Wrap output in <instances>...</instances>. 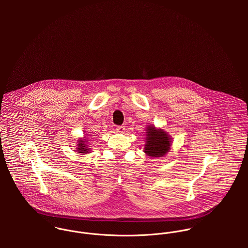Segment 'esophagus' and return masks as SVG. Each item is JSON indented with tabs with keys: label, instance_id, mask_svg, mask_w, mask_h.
<instances>
[{
	"label": "esophagus",
	"instance_id": "1",
	"mask_svg": "<svg viewBox=\"0 0 248 248\" xmlns=\"http://www.w3.org/2000/svg\"><path fill=\"white\" fill-rule=\"evenodd\" d=\"M125 126H117L116 127V131H117V133H119V134H123L124 132H125Z\"/></svg>",
	"mask_w": 248,
	"mask_h": 248
}]
</instances>
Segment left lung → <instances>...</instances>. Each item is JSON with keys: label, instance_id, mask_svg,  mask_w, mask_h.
Segmentation results:
<instances>
[{"label": "left lung", "instance_id": "left-lung-1", "mask_svg": "<svg viewBox=\"0 0 248 248\" xmlns=\"http://www.w3.org/2000/svg\"><path fill=\"white\" fill-rule=\"evenodd\" d=\"M144 153L152 157H160L167 154L171 147V139L163 129L148 126L145 133Z\"/></svg>", "mask_w": 248, "mask_h": 248}]
</instances>
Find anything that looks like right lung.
Segmentation results:
<instances>
[{
  "label": "right lung",
  "mask_w": 248,
  "mask_h": 248,
  "mask_svg": "<svg viewBox=\"0 0 248 248\" xmlns=\"http://www.w3.org/2000/svg\"><path fill=\"white\" fill-rule=\"evenodd\" d=\"M77 143L78 144H77V147H76V150H75V151H77V153H80V154L90 153L91 148H89L90 147L89 145H91V143H90L89 139H87V140H86V138L81 139V140H77Z\"/></svg>",
  "instance_id": "1"
}]
</instances>
